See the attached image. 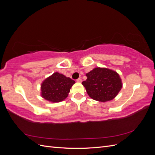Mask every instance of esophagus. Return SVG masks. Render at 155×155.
I'll use <instances>...</instances> for the list:
<instances>
[{"mask_svg": "<svg viewBox=\"0 0 155 155\" xmlns=\"http://www.w3.org/2000/svg\"><path fill=\"white\" fill-rule=\"evenodd\" d=\"M77 82H79V83H81L82 81V79L81 78H78L77 80H76Z\"/></svg>", "mask_w": 155, "mask_h": 155, "instance_id": "34e87169", "label": "esophagus"}]
</instances>
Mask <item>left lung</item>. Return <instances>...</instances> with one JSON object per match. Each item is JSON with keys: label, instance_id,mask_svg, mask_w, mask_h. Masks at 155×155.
<instances>
[{"label": "left lung", "instance_id": "left-lung-1", "mask_svg": "<svg viewBox=\"0 0 155 155\" xmlns=\"http://www.w3.org/2000/svg\"><path fill=\"white\" fill-rule=\"evenodd\" d=\"M82 82L87 92L93 100L101 102L113 100L122 87L118 74L113 70L97 67L86 74Z\"/></svg>", "mask_w": 155, "mask_h": 155}]
</instances>
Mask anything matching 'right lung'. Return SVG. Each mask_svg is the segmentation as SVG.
I'll return each mask as SVG.
<instances>
[{
    "instance_id": "1",
    "label": "right lung",
    "mask_w": 155,
    "mask_h": 155,
    "mask_svg": "<svg viewBox=\"0 0 155 155\" xmlns=\"http://www.w3.org/2000/svg\"><path fill=\"white\" fill-rule=\"evenodd\" d=\"M75 81L58 72L46 78L41 85V96L51 102H60L68 96Z\"/></svg>"
}]
</instances>
